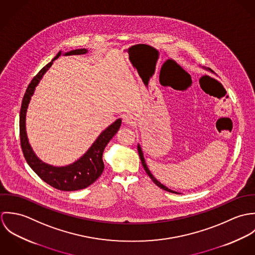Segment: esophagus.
<instances>
[{"instance_id": "esophagus-1", "label": "esophagus", "mask_w": 255, "mask_h": 255, "mask_svg": "<svg viewBox=\"0 0 255 255\" xmlns=\"http://www.w3.org/2000/svg\"><path fill=\"white\" fill-rule=\"evenodd\" d=\"M123 120H124V123L127 124V125H130L131 126V125L135 124V119L131 115H125L123 117Z\"/></svg>"}]
</instances>
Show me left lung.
I'll return each instance as SVG.
<instances>
[{
    "instance_id": "8db88e82",
    "label": "left lung",
    "mask_w": 255,
    "mask_h": 255,
    "mask_svg": "<svg viewBox=\"0 0 255 255\" xmlns=\"http://www.w3.org/2000/svg\"><path fill=\"white\" fill-rule=\"evenodd\" d=\"M137 149H138V154H139V157H140V160H141L142 166H143V168H144V170H145L147 175L150 177V179L153 181V182H154L156 185H158L160 188H162V189H164V190H166V191H169V192H172V193H179V192H177V191H173V190H171L170 188H168L167 186L163 185L161 182H158V181H157V180L152 176V174L150 173V171H149V169H148V167H147V165H146L145 161H144V157H143V154H142V151H141L140 146H137Z\"/></svg>"
}]
</instances>
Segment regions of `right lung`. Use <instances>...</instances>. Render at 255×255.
<instances>
[{
    "label": "right lung",
    "mask_w": 255,
    "mask_h": 255,
    "mask_svg": "<svg viewBox=\"0 0 255 255\" xmlns=\"http://www.w3.org/2000/svg\"><path fill=\"white\" fill-rule=\"evenodd\" d=\"M86 52V49H77L66 53V56L80 55L85 54ZM61 52L54 58V60L59 58ZM53 61L46 65L39 73H37L29 83L24 93L19 114L20 146L27 164L36 173L37 176L41 180H43L44 182H47L48 184L57 189L64 191H73L89 186L101 176V174L104 171V163L102 160L104 149L112 139V137L119 130L122 124V120H117L114 124L110 126L109 128H107L99 135V137L95 140L92 146L88 149V151L79 160H77L72 165L57 168L41 162L33 153L27 140L25 131V115L30 98L35 90L38 82L48 71V69L52 66Z\"/></svg>",
    "instance_id": "1"
}]
</instances>
